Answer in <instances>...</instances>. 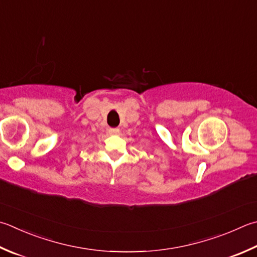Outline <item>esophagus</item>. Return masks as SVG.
I'll return each mask as SVG.
<instances>
[{"instance_id": "esophagus-1", "label": "esophagus", "mask_w": 257, "mask_h": 257, "mask_svg": "<svg viewBox=\"0 0 257 257\" xmlns=\"http://www.w3.org/2000/svg\"><path fill=\"white\" fill-rule=\"evenodd\" d=\"M108 133L110 135H118L119 134V128L118 127H114V128H109Z\"/></svg>"}]
</instances>
